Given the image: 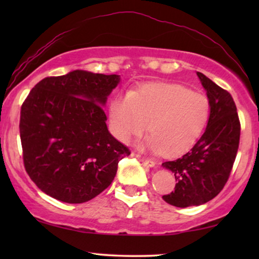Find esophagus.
I'll return each instance as SVG.
<instances>
[{"instance_id":"34e87169","label":"esophagus","mask_w":259,"mask_h":259,"mask_svg":"<svg viewBox=\"0 0 259 259\" xmlns=\"http://www.w3.org/2000/svg\"><path fill=\"white\" fill-rule=\"evenodd\" d=\"M131 155L137 157V159H138L139 161H142L144 164H146L147 166H150V168H153V166H155V162H153L152 160H147V159H145V157L142 156V155L136 154V153H133V154H131Z\"/></svg>"}]
</instances>
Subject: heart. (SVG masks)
I'll return each instance as SVG.
<instances>
[{
  "instance_id": "b5f03b06",
  "label": "heart",
  "mask_w": 259,
  "mask_h": 259,
  "mask_svg": "<svg viewBox=\"0 0 259 259\" xmlns=\"http://www.w3.org/2000/svg\"><path fill=\"white\" fill-rule=\"evenodd\" d=\"M207 96L170 83L147 84L120 96L109 106V124L124 144L145 131L151 136L143 148L166 157L185 154L195 145L207 125Z\"/></svg>"
}]
</instances>
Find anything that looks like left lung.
<instances>
[{"label":"left lung","instance_id":"left-lung-1","mask_svg":"<svg viewBox=\"0 0 259 259\" xmlns=\"http://www.w3.org/2000/svg\"><path fill=\"white\" fill-rule=\"evenodd\" d=\"M196 75L210 104L207 128L190 152L162 163L177 182L175 191L162 199L179 208L203 204L218 195L230 177L240 142V121L232 96L204 74Z\"/></svg>","mask_w":259,"mask_h":259}]
</instances>
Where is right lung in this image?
Returning <instances> with one entry per match:
<instances>
[{"instance_id":"add662e5","label":"right lung","mask_w":259,"mask_h":259,"mask_svg":"<svg viewBox=\"0 0 259 259\" xmlns=\"http://www.w3.org/2000/svg\"><path fill=\"white\" fill-rule=\"evenodd\" d=\"M121 80L88 71L43 78L21 106L25 169L46 194L83 203L111 185L128 147L109 134L103 106Z\"/></svg>"}]
</instances>
